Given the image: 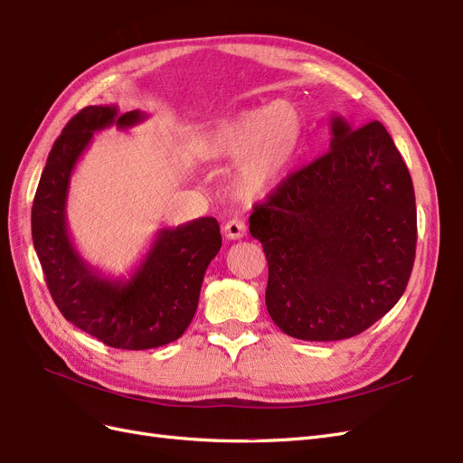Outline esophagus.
<instances>
[{"mask_svg": "<svg viewBox=\"0 0 463 463\" xmlns=\"http://www.w3.org/2000/svg\"><path fill=\"white\" fill-rule=\"evenodd\" d=\"M247 233V226H245V222H241V220H237V218H233V220H230L226 226H223V235L228 237V240H241V237Z\"/></svg>", "mask_w": 463, "mask_h": 463, "instance_id": "obj_1", "label": "esophagus"}]
</instances>
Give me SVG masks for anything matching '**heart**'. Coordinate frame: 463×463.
Listing matches in <instances>:
<instances>
[{
    "instance_id": "heart-1",
    "label": "heart",
    "mask_w": 463,
    "mask_h": 463,
    "mask_svg": "<svg viewBox=\"0 0 463 463\" xmlns=\"http://www.w3.org/2000/svg\"><path fill=\"white\" fill-rule=\"evenodd\" d=\"M303 145L305 118L286 100L247 108L213 125L194 141L208 160H235L230 185L237 199L249 203L266 199L284 184Z\"/></svg>"
}]
</instances>
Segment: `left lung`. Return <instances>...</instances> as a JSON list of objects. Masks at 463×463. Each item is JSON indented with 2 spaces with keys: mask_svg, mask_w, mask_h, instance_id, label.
Masks as SVG:
<instances>
[{
  "mask_svg": "<svg viewBox=\"0 0 463 463\" xmlns=\"http://www.w3.org/2000/svg\"><path fill=\"white\" fill-rule=\"evenodd\" d=\"M328 152L284 179L249 218L269 260L266 309L291 338L345 340L394 307L415 260L408 165L381 121L330 119Z\"/></svg>",
  "mask_w": 463,
  "mask_h": 463,
  "instance_id": "1",
  "label": "left lung"
}]
</instances>
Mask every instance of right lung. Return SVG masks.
<instances>
[{
    "label": "right lung",
    "instance_id": "1",
    "mask_svg": "<svg viewBox=\"0 0 463 463\" xmlns=\"http://www.w3.org/2000/svg\"><path fill=\"white\" fill-rule=\"evenodd\" d=\"M138 109L87 106L53 143L33 203V243L52 299L61 315L109 347L152 349L177 340L199 305L203 278L222 247L216 218L162 228L129 279L104 276L80 257L67 230L69 181L94 133L129 129Z\"/></svg>",
    "mask_w": 463,
    "mask_h": 463
}]
</instances>
